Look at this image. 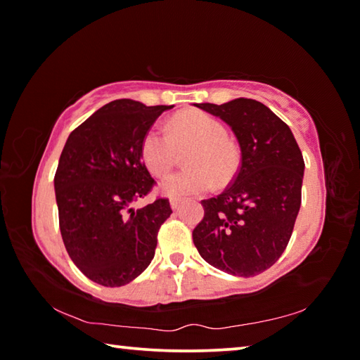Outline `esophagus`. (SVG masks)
<instances>
[{
	"mask_svg": "<svg viewBox=\"0 0 360 360\" xmlns=\"http://www.w3.org/2000/svg\"><path fill=\"white\" fill-rule=\"evenodd\" d=\"M179 205H181V198H176V197L169 198V206H172V210H178Z\"/></svg>",
	"mask_w": 360,
	"mask_h": 360,
	"instance_id": "esophagus-1",
	"label": "esophagus"
}]
</instances>
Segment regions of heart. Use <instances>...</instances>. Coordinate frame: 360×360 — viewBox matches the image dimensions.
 I'll use <instances>...</instances> for the list:
<instances>
[{
	"label": "heart",
	"mask_w": 360,
	"mask_h": 360,
	"mask_svg": "<svg viewBox=\"0 0 360 360\" xmlns=\"http://www.w3.org/2000/svg\"><path fill=\"white\" fill-rule=\"evenodd\" d=\"M167 131L152 127L141 141V158L154 176L167 174L178 162V152H186L184 172L167 176L160 191L169 197H187L208 192L212 182L227 184L240 165L236 146L227 138L221 120L202 111H187L168 122Z\"/></svg>",
	"instance_id": "1"
}]
</instances>
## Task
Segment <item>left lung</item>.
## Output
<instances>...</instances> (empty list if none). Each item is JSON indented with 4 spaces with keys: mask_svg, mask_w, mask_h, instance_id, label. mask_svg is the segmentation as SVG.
I'll return each mask as SVG.
<instances>
[{
    "mask_svg": "<svg viewBox=\"0 0 360 360\" xmlns=\"http://www.w3.org/2000/svg\"><path fill=\"white\" fill-rule=\"evenodd\" d=\"M230 125L241 167L225 191L202 200L205 216L193 245L210 265L255 276L281 257L302 203L304 162L288 125L260 101L236 98L195 105Z\"/></svg>",
    "mask_w": 360,
    "mask_h": 360,
    "instance_id": "1",
    "label": "left lung"
}]
</instances>
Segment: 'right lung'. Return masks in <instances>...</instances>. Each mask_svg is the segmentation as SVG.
<instances>
[{
    "label": "right lung",
    "mask_w": 360,
    "mask_h": 360,
    "mask_svg": "<svg viewBox=\"0 0 360 360\" xmlns=\"http://www.w3.org/2000/svg\"><path fill=\"white\" fill-rule=\"evenodd\" d=\"M173 106L108 103L66 139L53 178L66 251L85 276L106 288L129 284L154 259L157 233L172 214L167 198L131 208L154 186L141 141Z\"/></svg>",
    "instance_id": "right-lung-1"
}]
</instances>
